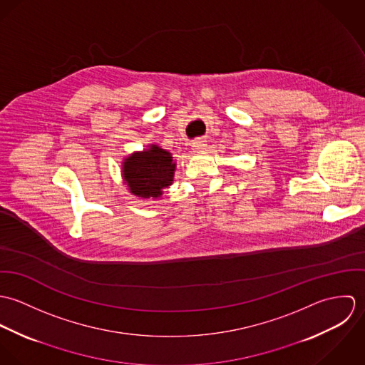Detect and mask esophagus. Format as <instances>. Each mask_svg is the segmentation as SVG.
<instances>
[{"label": "esophagus", "mask_w": 365, "mask_h": 365, "mask_svg": "<svg viewBox=\"0 0 365 365\" xmlns=\"http://www.w3.org/2000/svg\"><path fill=\"white\" fill-rule=\"evenodd\" d=\"M192 149L195 152H202L207 149V142L204 139H197L194 143H192Z\"/></svg>", "instance_id": "esophagus-1"}]
</instances>
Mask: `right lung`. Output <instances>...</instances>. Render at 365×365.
I'll use <instances>...</instances> for the list:
<instances>
[{
  "mask_svg": "<svg viewBox=\"0 0 365 365\" xmlns=\"http://www.w3.org/2000/svg\"><path fill=\"white\" fill-rule=\"evenodd\" d=\"M177 163L157 145L133 152L122 161V178L128 191L142 200H158L174 181Z\"/></svg>",
  "mask_w": 365,
  "mask_h": 365,
  "instance_id": "add662e5",
  "label": "right lung"
}]
</instances>
